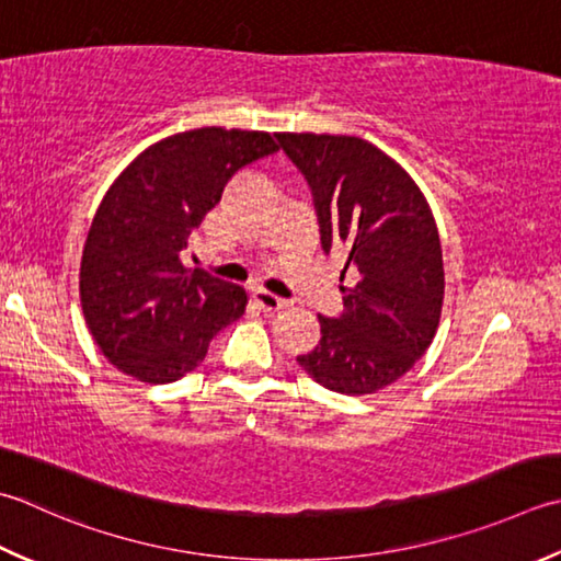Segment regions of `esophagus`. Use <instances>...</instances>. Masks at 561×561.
I'll return each mask as SVG.
<instances>
[{
    "mask_svg": "<svg viewBox=\"0 0 561 561\" xmlns=\"http://www.w3.org/2000/svg\"><path fill=\"white\" fill-rule=\"evenodd\" d=\"M252 299H255V304L260 306L262 311H282L284 306H287V301L284 299H279V296H274V294H270V291H255V296H252Z\"/></svg>",
    "mask_w": 561,
    "mask_h": 561,
    "instance_id": "obj_1",
    "label": "esophagus"
}]
</instances>
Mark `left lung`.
Instances as JSON below:
<instances>
[{"label":"left lung","instance_id":"left-lung-1","mask_svg":"<svg viewBox=\"0 0 561 561\" xmlns=\"http://www.w3.org/2000/svg\"><path fill=\"white\" fill-rule=\"evenodd\" d=\"M311 186L325 252L343 250L355 284L345 311L318 316L321 343L296 362L321 387L362 397L409 371L440 323V236L419 184L397 160L355 136L277 134Z\"/></svg>","mask_w":561,"mask_h":561}]
</instances>
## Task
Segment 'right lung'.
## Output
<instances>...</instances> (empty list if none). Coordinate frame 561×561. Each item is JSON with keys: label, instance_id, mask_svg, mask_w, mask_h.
<instances>
[{"label": "right lung", "instance_id": "1", "mask_svg": "<svg viewBox=\"0 0 561 561\" xmlns=\"http://www.w3.org/2000/svg\"><path fill=\"white\" fill-rule=\"evenodd\" d=\"M279 146L265 130L194 128L128 164L99 204L80 265L87 328L104 357L138 381L168 383L199 367L248 294L180 252L233 174Z\"/></svg>", "mask_w": 561, "mask_h": 561}]
</instances>
